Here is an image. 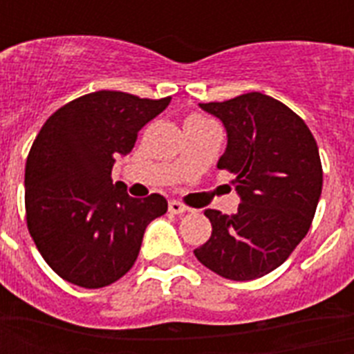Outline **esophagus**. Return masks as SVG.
<instances>
[{"mask_svg": "<svg viewBox=\"0 0 354 354\" xmlns=\"http://www.w3.org/2000/svg\"><path fill=\"white\" fill-rule=\"evenodd\" d=\"M169 210L172 214H184L185 210H187V207H185L184 203H180V201H170Z\"/></svg>", "mask_w": 354, "mask_h": 354, "instance_id": "34e87169", "label": "esophagus"}]
</instances>
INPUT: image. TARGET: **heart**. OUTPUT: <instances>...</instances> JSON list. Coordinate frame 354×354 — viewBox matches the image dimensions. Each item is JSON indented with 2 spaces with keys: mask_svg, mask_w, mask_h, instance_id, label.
I'll return each instance as SVG.
<instances>
[{
  "mask_svg": "<svg viewBox=\"0 0 354 354\" xmlns=\"http://www.w3.org/2000/svg\"><path fill=\"white\" fill-rule=\"evenodd\" d=\"M189 119H199V117H197V115H193V117H189Z\"/></svg>",
  "mask_w": 354,
  "mask_h": 354,
  "instance_id": "1",
  "label": "heart"
}]
</instances>
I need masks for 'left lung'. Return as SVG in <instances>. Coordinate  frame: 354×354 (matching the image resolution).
Segmentation results:
<instances>
[{"mask_svg": "<svg viewBox=\"0 0 354 354\" xmlns=\"http://www.w3.org/2000/svg\"><path fill=\"white\" fill-rule=\"evenodd\" d=\"M201 108L225 124L218 169L235 174L241 205L231 216L205 210L212 235L195 256L220 277L252 281L288 260L311 227L322 192L319 147L304 119L267 94Z\"/></svg>", "mask_w": 354, "mask_h": 354, "instance_id": "8db88e82", "label": "left lung"}]
</instances>
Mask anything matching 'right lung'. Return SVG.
<instances>
[{
  "label": "right lung",
  "instance_id": "1",
  "mask_svg": "<svg viewBox=\"0 0 354 354\" xmlns=\"http://www.w3.org/2000/svg\"><path fill=\"white\" fill-rule=\"evenodd\" d=\"M169 102L96 91L58 108L35 136L24 176L28 231L64 281L102 288L121 279L138 258L147 223L167 212L159 193L134 199L113 185L111 169Z\"/></svg>",
  "mask_w": 354,
  "mask_h": 354
}]
</instances>
